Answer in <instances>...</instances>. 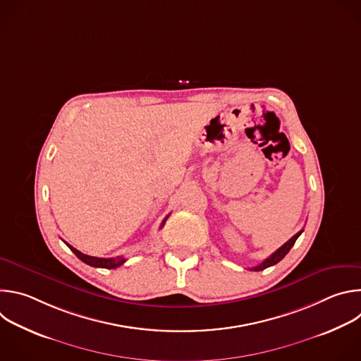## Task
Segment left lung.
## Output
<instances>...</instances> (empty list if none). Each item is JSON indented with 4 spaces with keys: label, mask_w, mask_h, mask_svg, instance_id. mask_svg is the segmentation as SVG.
I'll return each instance as SVG.
<instances>
[{
    "label": "left lung",
    "mask_w": 361,
    "mask_h": 361,
    "mask_svg": "<svg viewBox=\"0 0 361 361\" xmlns=\"http://www.w3.org/2000/svg\"><path fill=\"white\" fill-rule=\"evenodd\" d=\"M301 233H302V230L298 231L297 234H294L286 244H283L277 251H274L270 257H267V259H266L262 264L255 266V267H252V269H250V270H252V271H262V270H264V269H267V267H271V266L277 264L279 262H281V260L284 259V257H286V254L290 251V248L294 245L295 240L300 237Z\"/></svg>",
    "instance_id": "1"
}]
</instances>
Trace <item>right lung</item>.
Segmentation results:
<instances>
[{
	"label": "right lung",
	"mask_w": 361,
	"mask_h": 361,
	"mask_svg": "<svg viewBox=\"0 0 361 361\" xmlns=\"http://www.w3.org/2000/svg\"><path fill=\"white\" fill-rule=\"evenodd\" d=\"M166 220H167V217L164 219V221L161 223V226H160V228L166 224ZM68 247H70V250L78 257V259L82 262V263H85V264H88V266H91V267H99V269H117V267H120L121 264H124L126 263V259L124 257H111V259H99V257H92V255H87V254H84V252H81V251H78L77 248H74L73 245H70L68 243H66Z\"/></svg>",
	"instance_id": "add662e5"
}]
</instances>
